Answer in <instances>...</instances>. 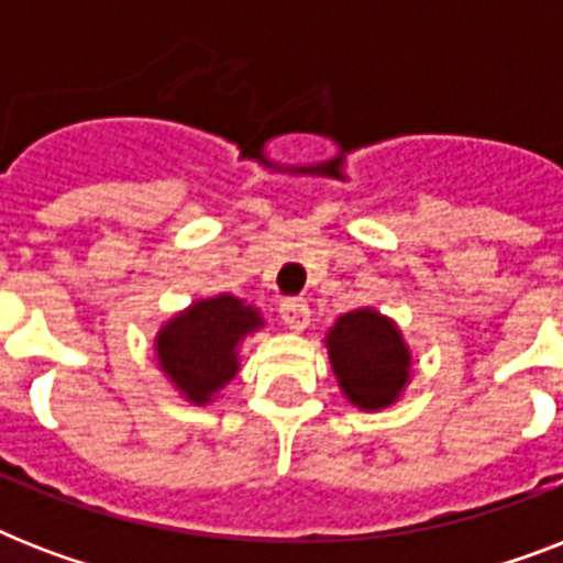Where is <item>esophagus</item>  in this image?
<instances>
[{"label":"esophagus","mask_w":563,"mask_h":563,"mask_svg":"<svg viewBox=\"0 0 563 563\" xmlns=\"http://www.w3.org/2000/svg\"><path fill=\"white\" fill-rule=\"evenodd\" d=\"M280 318H283V324L289 327V330H295V333H300V330H307V327H309L307 300H300V298L283 300Z\"/></svg>","instance_id":"obj_1"}]
</instances>
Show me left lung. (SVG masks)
Segmentation results:
<instances>
[{
    "mask_svg": "<svg viewBox=\"0 0 563 563\" xmlns=\"http://www.w3.org/2000/svg\"><path fill=\"white\" fill-rule=\"evenodd\" d=\"M324 344L339 388L356 409L379 411L400 400L411 379V351L391 318L353 309L335 318Z\"/></svg>",
    "mask_w": 563,
    "mask_h": 563,
    "instance_id": "left-lung-1",
    "label": "left lung"
}]
</instances>
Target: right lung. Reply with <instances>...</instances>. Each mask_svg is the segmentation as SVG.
<instances>
[{"label":"right lung","instance_id":"add662e5","mask_svg":"<svg viewBox=\"0 0 563 563\" xmlns=\"http://www.w3.org/2000/svg\"><path fill=\"white\" fill-rule=\"evenodd\" d=\"M260 327L263 312L236 295L195 300L154 335L157 365L184 400L207 406L239 374V344Z\"/></svg>","mask_w":563,"mask_h":563}]
</instances>
